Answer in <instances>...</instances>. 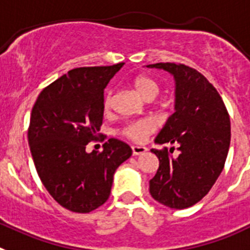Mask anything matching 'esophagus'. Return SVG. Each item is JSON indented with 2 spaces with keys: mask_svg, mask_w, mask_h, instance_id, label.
<instances>
[{
  "mask_svg": "<svg viewBox=\"0 0 250 250\" xmlns=\"http://www.w3.org/2000/svg\"><path fill=\"white\" fill-rule=\"evenodd\" d=\"M147 148L143 146H132V153L133 156H138V155H143V153H146Z\"/></svg>",
  "mask_w": 250,
  "mask_h": 250,
  "instance_id": "34e87169",
  "label": "esophagus"
}]
</instances>
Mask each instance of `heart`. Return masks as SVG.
Instances as JSON below:
<instances>
[{
  "mask_svg": "<svg viewBox=\"0 0 250 250\" xmlns=\"http://www.w3.org/2000/svg\"><path fill=\"white\" fill-rule=\"evenodd\" d=\"M133 89L134 92L137 93L141 98L145 99V101L155 98L156 95L158 94V90H160L158 84L156 83L155 80L151 79L149 77H146V75H140V77L134 78ZM112 99L113 95L112 92L109 90V92L105 93L103 99V109L105 112H108L112 107ZM153 129H155V123L149 121V119H142V121H137V122L129 123V125H125L123 128L122 133L129 140L140 142V141L146 137L147 134L151 133Z\"/></svg>",
  "mask_w": 250,
  "mask_h": 250,
  "instance_id": "heart-1",
  "label": "heart"
}]
</instances>
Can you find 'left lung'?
I'll use <instances>...</instances> for the list:
<instances>
[{
  "label": "left lung",
  "instance_id": "left-lung-1",
  "mask_svg": "<svg viewBox=\"0 0 250 250\" xmlns=\"http://www.w3.org/2000/svg\"><path fill=\"white\" fill-rule=\"evenodd\" d=\"M175 79V113L156 137L158 145H179V155L152 148L160 166L149 181L151 196L171 209H186L203 199L224 168L230 145V118L214 85L184 64L157 62ZM175 147L170 149L173 152Z\"/></svg>",
  "mask_w": 250,
  "mask_h": 250
}]
</instances>
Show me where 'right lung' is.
Instances as JSON below:
<instances>
[{"instance_id": "obj_1", "label": "right lung", "mask_w": 250, "mask_h": 250, "mask_svg": "<svg viewBox=\"0 0 250 250\" xmlns=\"http://www.w3.org/2000/svg\"><path fill=\"white\" fill-rule=\"evenodd\" d=\"M123 66L75 68L42 89L32 107L27 132L41 182L58 204L90 212L110 195L113 175L132 155L131 147L110 138L103 151H85L103 123L104 89Z\"/></svg>"}]
</instances>
